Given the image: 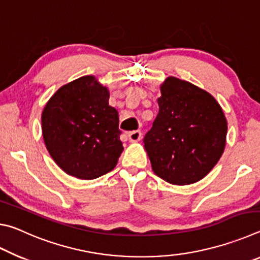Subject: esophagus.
Returning a JSON list of instances; mask_svg holds the SVG:
<instances>
[{
	"label": "esophagus",
	"instance_id": "1",
	"mask_svg": "<svg viewBox=\"0 0 260 260\" xmlns=\"http://www.w3.org/2000/svg\"><path fill=\"white\" fill-rule=\"evenodd\" d=\"M141 139H142V133L140 131H133L128 133V140L131 142H138Z\"/></svg>",
	"mask_w": 260,
	"mask_h": 260
}]
</instances>
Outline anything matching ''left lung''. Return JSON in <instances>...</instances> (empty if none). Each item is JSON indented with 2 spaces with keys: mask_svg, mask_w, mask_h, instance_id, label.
<instances>
[{
  "mask_svg": "<svg viewBox=\"0 0 260 260\" xmlns=\"http://www.w3.org/2000/svg\"><path fill=\"white\" fill-rule=\"evenodd\" d=\"M160 93L159 111L143 139L152 171L169 183H195L225 150L226 117L212 95L188 81L166 78Z\"/></svg>",
  "mask_w": 260,
  "mask_h": 260,
  "instance_id": "8db88e82",
  "label": "left lung"
}]
</instances>
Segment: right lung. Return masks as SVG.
Wrapping results in <instances>:
<instances>
[{"label":"right lung","mask_w":260,"mask_h":260,"mask_svg":"<svg viewBox=\"0 0 260 260\" xmlns=\"http://www.w3.org/2000/svg\"><path fill=\"white\" fill-rule=\"evenodd\" d=\"M109 89L93 76L61 86L42 111L43 141L65 173L93 180L116 167L124 150L118 111Z\"/></svg>","instance_id":"1"}]
</instances>
